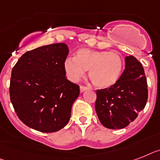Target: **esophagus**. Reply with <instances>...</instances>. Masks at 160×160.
<instances>
[{"label": "esophagus", "mask_w": 160, "mask_h": 160, "mask_svg": "<svg viewBox=\"0 0 160 160\" xmlns=\"http://www.w3.org/2000/svg\"><path fill=\"white\" fill-rule=\"evenodd\" d=\"M88 88H87V87H84V86H80V91H81V92H85V91H87Z\"/></svg>", "instance_id": "1"}]
</instances>
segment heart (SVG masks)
<instances>
[{"mask_svg":"<svg viewBox=\"0 0 160 160\" xmlns=\"http://www.w3.org/2000/svg\"><path fill=\"white\" fill-rule=\"evenodd\" d=\"M64 68L68 78L78 81L88 70L92 82L98 88H109L113 86L122 76L124 59L117 51H96L80 49L74 58H68Z\"/></svg>","mask_w":160,"mask_h":160,"instance_id":"b5f03b06","label":"heart"}]
</instances>
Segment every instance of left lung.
Returning a JSON list of instances; mask_svg holds the SVG:
<instances>
[{"mask_svg": "<svg viewBox=\"0 0 160 160\" xmlns=\"http://www.w3.org/2000/svg\"><path fill=\"white\" fill-rule=\"evenodd\" d=\"M148 89L143 66L132 55L125 57V69L113 86L96 91L95 108L103 126L121 129L128 126L145 108Z\"/></svg>", "mask_w": 160, "mask_h": 160, "instance_id": "left-lung-1", "label": "left lung"}]
</instances>
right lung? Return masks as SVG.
I'll list each match as a JSON object with an SVG mask.
<instances>
[{
  "label": "right lung",
  "instance_id": "right-lung-1",
  "mask_svg": "<svg viewBox=\"0 0 160 160\" xmlns=\"http://www.w3.org/2000/svg\"><path fill=\"white\" fill-rule=\"evenodd\" d=\"M64 43L42 46L23 54L11 72L10 96L18 118L42 132H55L67 125L80 93L68 81L64 63Z\"/></svg>",
  "mask_w": 160,
  "mask_h": 160
}]
</instances>
